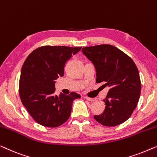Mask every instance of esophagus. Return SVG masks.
Wrapping results in <instances>:
<instances>
[{"mask_svg":"<svg viewBox=\"0 0 157 157\" xmlns=\"http://www.w3.org/2000/svg\"><path fill=\"white\" fill-rule=\"evenodd\" d=\"M86 100H88V101H95V99L94 98H87V97H85V98Z\"/></svg>","mask_w":157,"mask_h":157,"instance_id":"obj_1","label":"esophagus"}]
</instances>
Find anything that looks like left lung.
Masks as SVG:
<instances>
[{
	"instance_id": "8db88e82",
	"label": "left lung",
	"mask_w": 157,
	"mask_h": 157,
	"mask_svg": "<svg viewBox=\"0 0 157 157\" xmlns=\"http://www.w3.org/2000/svg\"><path fill=\"white\" fill-rule=\"evenodd\" d=\"M82 52L95 66L96 82L109 87L104 112L94 115L107 127L121 124L131 117L140 98L141 80L137 67L127 54L110 45L85 47Z\"/></svg>"
}]
</instances>
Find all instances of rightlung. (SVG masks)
<instances>
[{"label": "right lung", "mask_w": 157, "mask_h": 157, "mask_svg": "<svg viewBox=\"0 0 157 157\" xmlns=\"http://www.w3.org/2000/svg\"><path fill=\"white\" fill-rule=\"evenodd\" d=\"M82 47L44 45L34 50L22 67L19 94L24 107L39 124L57 127L71 114L72 101L79 94H55L56 80L64 75L67 62Z\"/></svg>", "instance_id": "obj_1"}]
</instances>
